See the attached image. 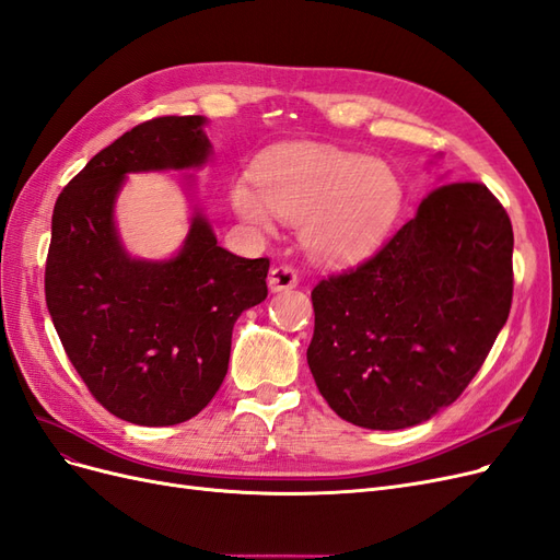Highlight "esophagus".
<instances>
[{"instance_id": "obj_1", "label": "esophagus", "mask_w": 560, "mask_h": 560, "mask_svg": "<svg viewBox=\"0 0 560 560\" xmlns=\"http://www.w3.org/2000/svg\"><path fill=\"white\" fill-rule=\"evenodd\" d=\"M299 284V276L292 266H276L268 273V289L271 292H284V289H294Z\"/></svg>"}]
</instances>
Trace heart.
<instances>
[{"label": "heart", "mask_w": 560, "mask_h": 560, "mask_svg": "<svg viewBox=\"0 0 560 560\" xmlns=\"http://www.w3.org/2000/svg\"><path fill=\"white\" fill-rule=\"evenodd\" d=\"M236 215L271 231L276 215L303 224V245L322 261H357L387 238L400 206L402 183L382 160L331 145H294L261 160L257 187L231 185Z\"/></svg>", "instance_id": "obj_1"}]
</instances>
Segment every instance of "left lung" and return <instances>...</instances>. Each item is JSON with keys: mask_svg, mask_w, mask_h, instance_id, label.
I'll return each mask as SVG.
<instances>
[{"mask_svg": "<svg viewBox=\"0 0 560 560\" xmlns=\"http://www.w3.org/2000/svg\"><path fill=\"white\" fill-rule=\"evenodd\" d=\"M512 247L487 185L445 183L377 255L322 280L307 365L331 410L398 431L452 405L508 322Z\"/></svg>", "mask_w": 560, "mask_h": 560, "instance_id": "obj_1", "label": "left lung"}]
</instances>
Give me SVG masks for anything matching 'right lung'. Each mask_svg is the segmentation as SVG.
Wrapping results in <instances>:
<instances>
[{
	"mask_svg": "<svg viewBox=\"0 0 560 560\" xmlns=\"http://www.w3.org/2000/svg\"><path fill=\"white\" fill-rule=\"evenodd\" d=\"M206 122L166 115L133 127L96 152L52 210L55 331L92 396L139 427H173L213 400L236 319L268 294V259L226 253L197 206L171 259L131 257L120 241L115 201L129 173L201 168L213 155Z\"/></svg>",
	"mask_w": 560,
	"mask_h": 560,
	"instance_id": "obj_1",
	"label": "right lung"
}]
</instances>
